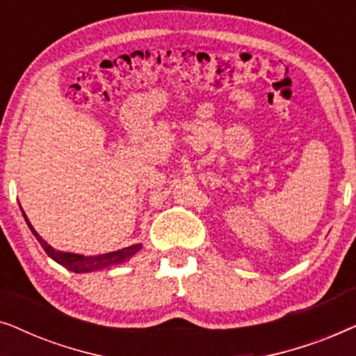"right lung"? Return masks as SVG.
<instances>
[{
    "label": "right lung",
    "mask_w": 356,
    "mask_h": 356,
    "mask_svg": "<svg viewBox=\"0 0 356 356\" xmlns=\"http://www.w3.org/2000/svg\"><path fill=\"white\" fill-rule=\"evenodd\" d=\"M24 218H26L29 228H31L33 235H35V238L42 245L43 250H45L47 254L50 256L51 259H55L58 264H61L63 267H66V269H70L72 272H77V274H79V272L99 270V269H105V267H110L115 264H121V262H124L126 259H129V257H133L136 252L140 250V245H133V246L123 248V250L106 252V254H99V256H82V254H72V252H60V251L53 250V248L48 245L47 241L42 240L40 235L33 230L31 222L27 220L26 213H24Z\"/></svg>",
    "instance_id": "1"
}]
</instances>
